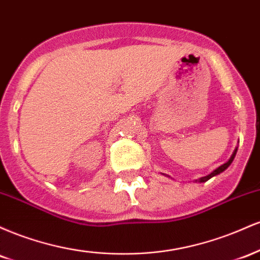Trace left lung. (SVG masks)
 Segmentation results:
<instances>
[{
	"label": "left lung",
	"mask_w": 260,
	"mask_h": 260,
	"mask_svg": "<svg viewBox=\"0 0 260 260\" xmlns=\"http://www.w3.org/2000/svg\"><path fill=\"white\" fill-rule=\"evenodd\" d=\"M237 148H238V147H236V148H235L234 153H232L231 156H230V159H229L228 161H226L225 164H222V165H220L219 168H216L215 170H214V171H211L210 174H209V175H207V176H203V177H201V178H197V180H194L193 182H198V183H203V182H207L208 180H210L211 177H214V176L220 175V174H221V172L225 171V170L228 169L230 165H231L232 161H234L235 156H236V153H237ZM162 175H164V176H168V175H165V174H162ZM168 177H170V176H168Z\"/></svg>",
	"instance_id": "obj_1"
}]
</instances>
